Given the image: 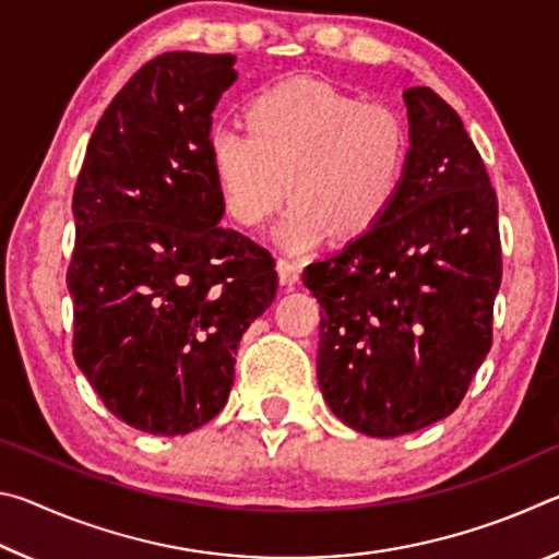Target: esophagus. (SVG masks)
<instances>
[{
	"label": "esophagus",
	"instance_id": "1",
	"mask_svg": "<svg viewBox=\"0 0 559 559\" xmlns=\"http://www.w3.org/2000/svg\"><path fill=\"white\" fill-rule=\"evenodd\" d=\"M276 269H278L281 286L293 288V286H296V283L300 281V266H298V263H293V261H288V259H278Z\"/></svg>",
	"mask_w": 559,
	"mask_h": 559
}]
</instances>
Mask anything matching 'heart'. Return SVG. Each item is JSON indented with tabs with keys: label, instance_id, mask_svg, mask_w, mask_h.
Masks as SVG:
<instances>
[{
	"label": "heart",
	"instance_id": "1",
	"mask_svg": "<svg viewBox=\"0 0 559 559\" xmlns=\"http://www.w3.org/2000/svg\"><path fill=\"white\" fill-rule=\"evenodd\" d=\"M406 163L409 132L392 108L302 75L253 93L246 128L216 122L206 132V165L236 224L257 229L296 197L276 231L293 253L333 231H372L400 197Z\"/></svg>",
	"mask_w": 559,
	"mask_h": 559
}]
</instances>
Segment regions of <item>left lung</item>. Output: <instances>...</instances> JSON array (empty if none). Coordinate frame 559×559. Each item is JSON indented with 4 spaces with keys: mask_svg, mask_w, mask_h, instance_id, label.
<instances>
[{
    "mask_svg": "<svg viewBox=\"0 0 559 559\" xmlns=\"http://www.w3.org/2000/svg\"><path fill=\"white\" fill-rule=\"evenodd\" d=\"M409 163L384 219L302 283L320 302L318 384L340 421L392 439L456 409L493 343L498 200L463 122L404 91Z\"/></svg>",
    "mask_w": 559,
    "mask_h": 559,
    "instance_id": "left-lung-1",
    "label": "left lung"
}]
</instances>
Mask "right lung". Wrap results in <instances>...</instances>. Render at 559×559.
<instances>
[{"instance_id":"add662e5","label":"right lung","mask_w":559,"mask_h":559,"mask_svg":"<svg viewBox=\"0 0 559 559\" xmlns=\"http://www.w3.org/2000/svg\"><path fill=\"white\" fill-rule=\"evenodd\" d=\"M236 56L169 51L103 112L73 189V357L132 429L179 437L224 409L236 349L276 298L273 257L219 226L206 132Z\"/></svg>"}]
</instances>
